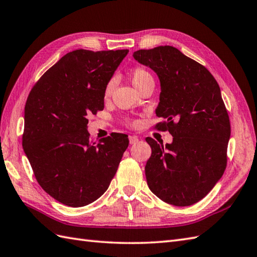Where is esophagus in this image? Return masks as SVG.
I'll use <instances>...</instances> for the list:
<instances>
[{
	"label": "esophagus",
	"instance_id": "1",
	"mask_svg": "<svg viewBox=\"0 0 257 257\" xmlns=\"http://www.w3.org/2000/svg\"><path fill=\"white\" fill-rule=\"evenodd\" d=\"M138 141H139V138L137 136H129V143L130 144H136Z\"/></svg>",
	"mask_w": 257,
	"mask_h": 257
}]
</instances>
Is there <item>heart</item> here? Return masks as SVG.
Masks as SVG:
<instances>
[{
  "label": "heart",
  "instance_id": "b5f03b06",
  "mask_svg": "<svg viewBox=\"0 0 257 257\" xmlns=\"http://www.w3.org/2000/svg\"><path fill=\"white\" fill-rule=\"evenodd\" d=\"M129 78L131 82H133V84L137 88V90H139L142 85L146 84L147 82L153 81L152 75H151L150 72L143 67H135L134 69H131L129 72ZM114 87H115V79H110V80H108V82L106 83V85H105V89H104L105 97L109 96ZM126 123L128 126H134L135 124V122L130 119H127Z\"/></svg>",
  "mask_w": 257,
  "mask_h": 257
}]
</instances>
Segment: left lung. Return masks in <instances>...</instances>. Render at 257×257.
Instances as JSON below:
<instances>
[{
    "label": "left lung",
    "instance_id": "obj_1",
    "mask_svg": "<svg viewBox=\"0 0 257 257\" xmlns=\"http://www.w3.org/2000/svg\"><path fill=\"white\" fill-rule=\"evenodd\" d=\"M134 57L159 76L155 113L165 120L155 129L173 136L165 147L146 139L152 149L146 165L149 188L172 205H192L208 194L227 166L230 120L220 88L203 65L170 45L139 50Z\"/></svg>",
    "mask_w": 257,
    "mask_h": 257
}]
</instances>
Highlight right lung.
<instances>
[{"label": "right lung", "mask_w": 257, "mask_h": 257, "mask_svg": "<svg viewBox=\"0 0 257 257\" xmlns=\"http://www.w3.org/2000/svg\"><path fill=\"white\" fill-rule=\"evenodd\" d=\"M128 50H76L32 87L25 105L23 148L39 185L64 205L81 207L106 191L128 136L91 142L88 116L104 108V89Z\"/></svg>", "instance_id": "1"}]
</instances>
